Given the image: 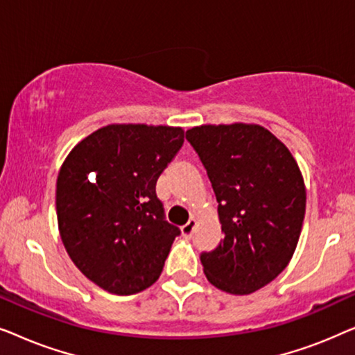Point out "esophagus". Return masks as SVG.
Instances as JSON below:
<instances>
[{"label":"esophagus","instance_id":"obj_1","mask_svg":"<svg viewBox=\"0 0 355 355\" xmlns=\"http://www.w3.org/2000/svg\"><path fill=\"white\" fill-rule=\"evenodd\" d=\"M196 226H197V220H196V218H191V220H189V221L186 223V225H184V226L181 227L182 234L186 236V237H191L193 230H196Z\"/></svg>","mask_w":355,"mask_h":355}]
</instances>
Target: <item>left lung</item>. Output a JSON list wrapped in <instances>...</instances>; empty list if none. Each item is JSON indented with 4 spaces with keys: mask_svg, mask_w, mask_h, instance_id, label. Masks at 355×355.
<instances>
[{
    "mask_svg": "<svg viewBox=\"0 0 355 355\" xmlns=\"http://www.w3.org/2000/svg\"><path fill=\"white\" fill-rule=\"evenodd\" d=\"M186 139L207 169L225 234L200 254L207 279L230 294L254 293L293 259L307 198L300 169L288 147L257 124L198 125Z\"/></svg>",
    "mask_w": 355,
    "mask_h": 355,
    "instance_id": "1",
    "label": "left lung"
}]
</instances>
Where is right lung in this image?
Wrapping results in <instances>:
<instances>
[{
    "instance_id": "add662e5",
    "label": "right lung",
    "mask_w": 355,
    "mask_h": 355,
    "mask_svg": "<svg viewBox=\"0 0 355 355\" xmlns=\"http://www.w3.org/2000/svg\"><path fill=\"white\" fill-rule=\"evenodd\" d=\"M184 144L169 125L110 124L72 148L56 181L60 234L74 265L111 294L147 289L181 234L157 181Z\"/></svg>"
}]
</instances>
